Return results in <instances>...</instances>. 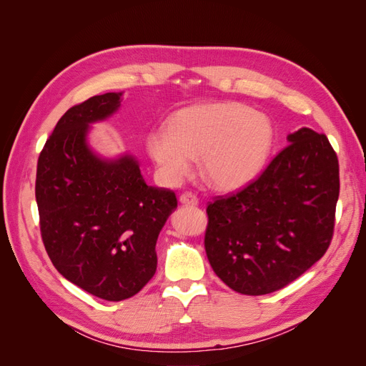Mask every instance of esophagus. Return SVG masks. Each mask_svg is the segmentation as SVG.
I'll return each instance as SVG.
<instances>
[{
    "label": "esophagus",
    "mask_w": 366,
    "mask_h": 366,
    "mask_svg": "<svg viewBox=\"0 0 366 366\" xmlns=\"http://www.w3.org/2000/svg\"><path fill=\"white\" fill-rule=\"evenodd\" d=\"M179 202L184 205H198V198L193 193H182Z\"/></svg>",
    "instance_id": "obj_1"
}]
</instances>
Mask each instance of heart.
Returning <instances> with one entry per match:
<instances>
[{
    "label": "heart",
    "mask_w": 366,
    "mask_h": 366,
    "mask_svg": "<svg viewBox=\"0 0 366 366\" xmlns=\"http://www.w3.org/2000/svg\"><path fill=\"white\" fill-rule=\"evenodd\" d=\"M275 142V128L263 112L238 102L179 109L168 128L147 136V149L162 177L181 182L201 157L205 179L219 190H238L263 172Z\"/></svg>",
    "instance_id": "b5f03b06"
}]
</instances>
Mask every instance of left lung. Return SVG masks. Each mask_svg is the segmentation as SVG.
<instances>
[{
    "instance_id": "1",
    "label": "left lung",
    "mask_w": 366,
    "mask_h": 366,
    "mask_svg": "<svg viewBox=\"0 0 366 366\" xmlns=\"http://www.w3.org/2000/svg\"><path fill=\"white\" fill-rule=\"evenodd\" d=\"M258 179L207 207L204 246L230 289L264 295L292 283L331 244L339 199V161L311 128L287 136Z\"/></svg>"
}]
</instances>
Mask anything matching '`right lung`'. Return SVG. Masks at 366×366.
I'll use <instances>...</instances> for the list:
<instances>
[{"label":"right lung","mask_w":366,"mask_h":366,"mask_svg":"<svg viewBox=\"0 0 366 366\" xmlns=\"http://www.w3.org/2000/svg\"><path fill=\"white\" fill-rule=\"evenodd\" d=\"M122 92L69 108L46 140L35 198L44 249L71 283L108 302L136 295L157 267L156 241L177 207L174 192L147 185L137 159L99 156L91 124L120 108Z\"/></svg>","instance_id":"1"}]
</instances>
